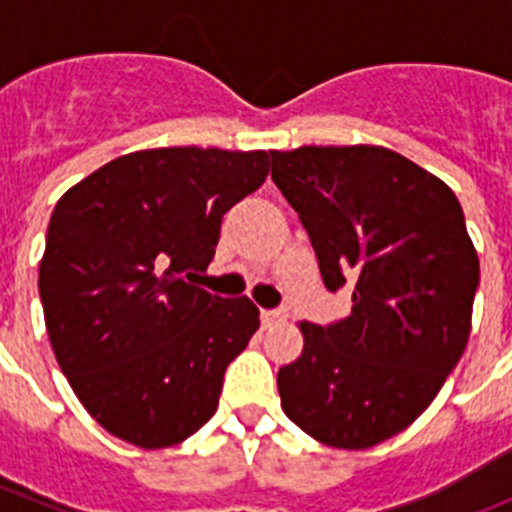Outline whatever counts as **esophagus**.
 I'll return each mask as SVG.
<instances>
[{"instance_id": "obj_1", "label": "esophagus", "mask_w": 512, "mask_h": 512, "mask_svg": "<svg viewBox=\"0 0 512 512\" xmlns=\"http://www.w3.org/2000/svg\"><path fill=\"white\" fill-rule=\"evenodd\" d=\"M287 318L282 310H261V323H264V328H269V325L274 323H282V320Z\"/></svg>"}]
</instances>
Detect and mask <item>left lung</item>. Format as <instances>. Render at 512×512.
<instances>
[{"mask_svg":"<svg viewBox=\"0 0 512 512\" xmlns=\"http://www.w3.org/2000/svg\"><path fill=\"white\" fill-rule=\"evenodd\" d=\"M330 292L354 282L351 315L302 320L300 359L277 374L282 410L307 436L361 451L436 400L472 330L477 248L456 194L382 146L271 151Z\"/></svg>","mask_w":512,"mask_h":512,"instance_id":"1","label":"left lung"}]
</instances>
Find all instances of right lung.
<instances>
[{"mask_svg":"<svg viewBox=\"0 0 512 512\" xmlns=\"http://www.w3.org/2000/svg\"><path fill=\"white\" fill-rule=\"evenodd\" d=\"M266 174V151L148 148L56 202L38 277L45 330L71 390L107 433L166 449L215 415L225 369L259 330V307L192 282L215 256L225 212Z\"/></svg>","mask_w":512,"mask_h":512,"instance_id":"right-lung-1","label":"right lung"}]
</instances>
